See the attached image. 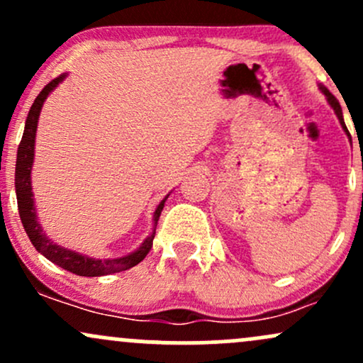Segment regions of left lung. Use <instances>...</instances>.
<instances>
[{"label": "left lung", "instance_id": "1", "mask_svg": "<svg viewBox=\"0 0 363 363\" xmlns=\"http://www.w3.org/2000/svg\"><path fill=\"white\" fill-rule=\"evenodd\" d=\"M320 90H323V94L326 95V97H328V102L331 104V107H333V109H335L336 116H338V119H340V123H341V126H343L345 131L348 133V129H347V124H345V121H343V112H341V106H340V102L336 101V97H335V95H333L331 91H329L328 89H324V86H320ZM348 136H350V133H348Z\"/></svg>", "mask_w": 363, "mask_h": 363}]
</instances>
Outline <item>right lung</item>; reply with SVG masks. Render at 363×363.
<instances>
[{"mask_svg": "<svg viewBox=\"0 0 363 363\" xmlns=\"http://www.w3.org/2000/svg\"><path fill=\"white\" fill-rule=\"evenodd\" d=\"M66 74H60L44 86L43 91L37 95V99L32 104L30 111H28L27 121H25V129L22 141L18 145V152H16V167H15V189H16V201H18V213L22 220L25 232H27L28 239L34 244V247L43 256L52 261L54 264L61 266L66 272H72L80 277H104V274L126 272L138 264L140 261L145 259V256L150 252L153 244V234L145 239V242L136 249L135 252L128 254L124 257H116V259H94V257L82 256V254L69 251V249L61 247V245L54 244L51 239H48L40 228V223L37 222V213L34 206V194H32L30 186V172L32 164H34V143H35V131H37V121H39L40 109L48 95L56 89L60 83L65 80ZM167 199V198H165ZM165 199H162L160 205L157 206L155 213H153V228H157L158 218H160L162 210H164Z\"/></svg>", "mask_w": 363, "mask_h": 363, "instance_id": "add662e5", "label": "right lung"}]
</instances>
